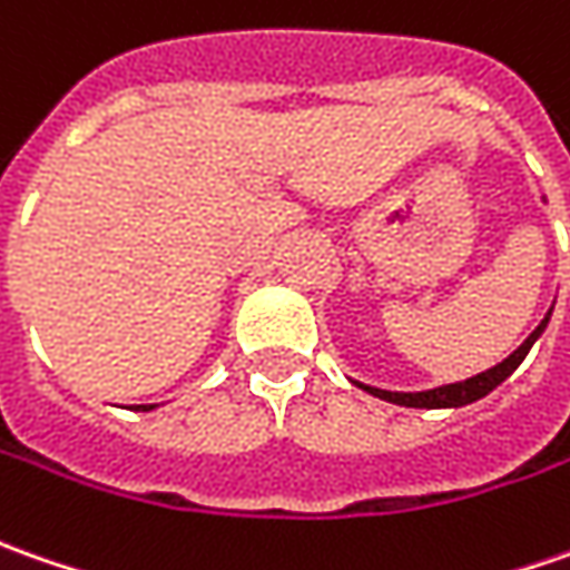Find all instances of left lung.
I'll list each match as a JSON object with an SVG mask.
<instances>
[{
	"label": "left lung",
	"instance_id": "left-lung-1",
	"mask_svg": "<svg viewBox=\"0 0 570 570\" xmlns=\"http://www.w3.org/2000/svg\"><path fill=\"white\" fill-rule=\"evenodd\" d=\"M552 318V308L546 312V318L537 324V331L523 341V344L508 356V360H501L499 365H492V368H485L480 375H473V379H466V382H454V384H442V387H429V391H382V387H372V384L363 382H353L356 387H363L368 391L372 397H379V401L387 403H397V406H416V410H458V406H466V403L480 401L485 397L489 391H495L514 368H518L523 360H527V353H530V346L537 344L542 337V331H546V324Z\"/></svg>",
	"mask_w": 570,
	"mask_h": 570
}]
</instances>
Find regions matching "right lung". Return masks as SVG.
<instances>
[{
	"label": "right lung",
	"mask_w": 570,
	"mask_h": 570,
	"mask_svg": "<svg viewBox=\"0 0 570 570\" xmlns=\"http://www.w3.org/2000/svg\"><path fill=\"white\" fill-rule=\"evenodd\" d=\"M138 410H154V403H150V406H148V403H145V406H138Z\"/></svg>",
	"instance_id": "obj_1"
}]
</instances>
